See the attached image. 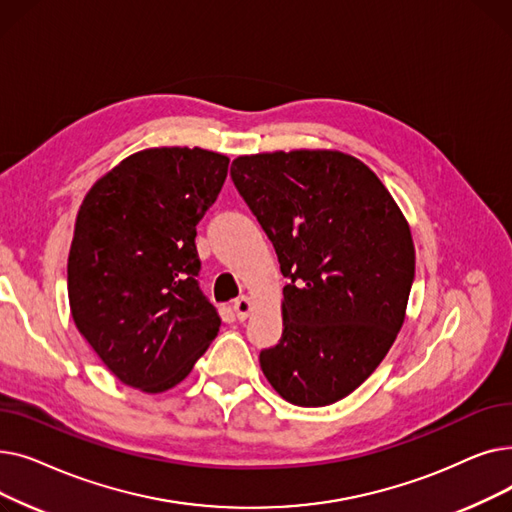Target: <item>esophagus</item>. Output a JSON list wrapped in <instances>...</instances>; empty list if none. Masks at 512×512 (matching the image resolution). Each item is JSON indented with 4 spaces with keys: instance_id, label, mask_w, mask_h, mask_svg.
Masks as SVG:
<instances>
[{
    "instance_id": "obj_1",
    "label": "esophagus",
    "mask_w": 512,
    "mask_h": 512,
    "mask_svg": "<svg viewBox=\"0 0 512 512\" xmlns=\"http://www.w3.org/2000/svg\"><path fill=\"white\" fill-rule=\"evenodd\" d=\"M234 311H236V317L240 321H245L251 315V311H253V301L247 297V294H242V297H238L234 301Z\"/></svg>"
}]
</instances>
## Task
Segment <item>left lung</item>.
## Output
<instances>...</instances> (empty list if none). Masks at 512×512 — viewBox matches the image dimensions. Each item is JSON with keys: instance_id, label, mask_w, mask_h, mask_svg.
I'll return each instance as SVG.
<instances>
[{"instance_id": "left-lung-1", "label": "left lung", "mask_w": 512, "mask_h": 512, "mask_svg": "<svg viewBox=\"0 0 512 512\" xmlns=\"http://www.w3.org/2000/svg\"><path fill=\"white\" fill-rule=\"evenodd\" d=\"M230 176L290 280L282 338L259 355L263 375L292 405H332L378 369L405 324L409 222L384 182L342 151L240 155Z\"/></svg>"}]
</instances>
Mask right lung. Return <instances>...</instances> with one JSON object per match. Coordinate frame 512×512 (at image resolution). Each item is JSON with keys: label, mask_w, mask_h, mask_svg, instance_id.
Listing matches in <instances>:
<instances>
[{"label": "right lung", "mask_w": 512, "mask_h": 512, "mask_svg": "<svg viewBox=\"0 0 512 512\" xmlns=\"http://www.w3.org/2000/svg\"><path fill=\"white\" fill-rule=\"evenodd\" d=\"M230 159L151 147L103 174L76 213L68 301L78 332L116 378L147 394L180 384L222 321L197 284V224Z\"/></svg>", "instance_id": "obj_1"}]
</instances>
